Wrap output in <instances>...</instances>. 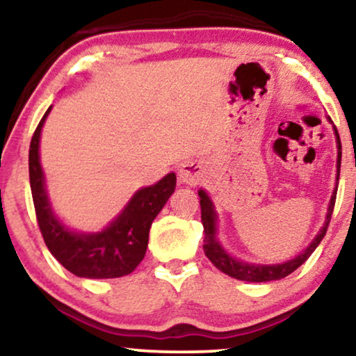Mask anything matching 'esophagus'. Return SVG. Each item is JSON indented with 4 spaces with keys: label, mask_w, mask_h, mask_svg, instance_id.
<instances>
[{
    "label": "esophagus",
    "mask_w": 356,
    "mask_h": 356,
    "mask_svg": "<svg viewBox=\"0 0 356 356\" xmlns=\"http://www.w3.org/2000/svg\"><path fill=\"white\" fill-rule=\"evenodd\" d=\"M178 177H179V181H181V183L189 184V186H196V184L202 181L201 167H199V165L194 163V162L183 163L181 168H179V172H178Z\"/></svg>",
    "instance_id": "1"
}]
</instances>
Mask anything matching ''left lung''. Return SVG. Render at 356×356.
<instances>
[{
  "label": "left lung",
  "mask_w": 356,
  "mask_h": 356,
  "mask_svg": "<svg viewBox=\"0 0 356 356\" xmlns=\"http://www.w3.org/2000/svg\"><path fill=\"white\" fill-rule=\"evenodd\" d=\"M335 138H337V184H339V175H340V162H342V144H340V136L337 133V128L334 126ZM335 196H337V189H334L332 197L329 202V211L325 216V223L321 228V232L316 235V238L311 241V245L306 250L293 257L291 261H286L284 264H274V266H259V264H248V262H241L232 257L225 250L220 246V243L217 241L216 233H217V213L213 211V204L211 197L207 196L206 191L201 189L199 191V197H201V218L204 225V252L209 257V261L217 267L218 270H222L223 274L233 277V279L245 280V282H270V280H280L284 277L290 275L291 272L298 269L308 257L313 254V251L318 248V245L323 241V238L327 232L330 217H332V211L335 206Z\"/></svg>",
  "instance_id": "left-lung-1"
}]
</instances>
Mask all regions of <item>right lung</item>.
<instances>
[{
    "mask_svg": "<svg viewBox=\"0 0 356 356\" xmlns=\"http://www.w3.org/2000/svg\"><path fill=\"white\" fill-rule=\"evenodd\" d=\"M50 110L51 106L38 123L29 149V178L33 207L45 245L55 259L77 277L116 279L128 275L144 259L150 225L173 194L177 177L175 173H168L152 186L139 189L124 211L105 230L89 235L67 230L53 216L38 155L42 126Z\"/></svg>",
    "mask_w": 356,
    "mask_h": 356,
    "instance_id": "1",
    "label": "right lung"
}]
</instances>
